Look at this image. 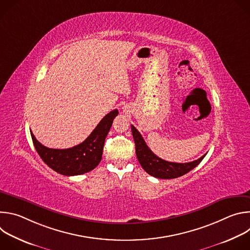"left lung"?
<instances>
[{"mask_svg": "<svg viewBox=\"0 0 250 250\" xmlns=\"http://www.w3.org/2000/svg\"><path fill=\"white\" fill-rule=\"evenodd\" d=\"M131 132L135 144V153L141 167L149 175L159 178V179H174L194 169L206 156L203 155L199 159L187 162V163H176L163 160L156 156L146 146V141L139 133V131L131 125Z\"/></svg>", "mask_w": 250, "mask_h": 250, "instance_id": "left-lung-1", "label": "left lung"}]
</instances>
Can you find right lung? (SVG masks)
<instances>
[{
	"label": "right lung",
	"mask_w": 250,
	"mask_h": 250,
	"mask_svg": "<svg viewBox=\"0 0 250 250\" xmlns=\"http://www.w3.org/2000/svg\"><path fill=\"white\" fill-rule=\"evenodd\" d=\"M118 114L119 111L114 110L105 115L91 134L76 146L66 149L48 148L30 132L33 146L43 162L55 172L65 176L87 173L101 162L104 139Z\"/></svg>",
	"instance_id": "1"
}]
</instances>
